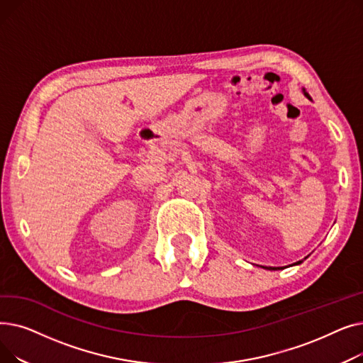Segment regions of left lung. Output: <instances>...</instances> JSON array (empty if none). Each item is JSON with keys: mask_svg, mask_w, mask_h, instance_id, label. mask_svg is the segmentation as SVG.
I'll list each match as a JSON object with an SVG mask.
<instances>
[{"mask_svg": "<svg viewBox=\"0 0 363 363\" xmlns=\"http://www.w3.org/2000/svg\"><path fill=\"white\" fill-rule=\"evenodd\" d=\"M303 94H304V97H306V99H309V100H312L311 99V95L306 92V89H304L303 88ZM304 259H306V257H304ZM303 260H298V262H296V263H293V264H300ZM260 268H263V269H268V271H278V269H282V268H272V266H260Z\"/></svg>", "mask_w": 363, "mask_h": 363, "instance_id": "obj_1", "label": "left lung"}]
</instances>
